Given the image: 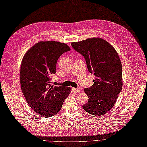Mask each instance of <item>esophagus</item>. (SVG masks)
Returning <instances> with one entry per match:
<instances>
[{
    "label": "esophagus",
    "instance_id": "esophagus-1",
    "mask_svg": "<svg viewBox=\"0 0 147 147\" xmlns=\"http://www.w3.org/2000/svg\"><path fill=\"white\" fill-rule=\"evenodd\" d=\"M74 88V90H76V92H80L81 90V88L80 87H78V88Z\"/></svg>",
    "mask_w": 147,
    "mask_h": 147
}]
</instances>
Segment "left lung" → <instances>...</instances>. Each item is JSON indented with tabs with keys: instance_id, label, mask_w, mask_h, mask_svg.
Segmentation results:
<instances>
[{
	"instance_id": "1",
	"label": "left lung",
	"mask_w": 147,
	"mask_h": 147,
	"mask_svg": "<svg viewBox=\"0 0 147 147\" xmlns=\"http://www.w3.org/2000/svg\"><path fill=\"white\" fill-rule=\"evenodd\" d=\"M84 57L89 72L95 78L91 87L85 88L88 101L82 107L95 116L109 112L122 88V65L115 49L101 38H87L71 43Z\"/></svg>"
}]
</instances>
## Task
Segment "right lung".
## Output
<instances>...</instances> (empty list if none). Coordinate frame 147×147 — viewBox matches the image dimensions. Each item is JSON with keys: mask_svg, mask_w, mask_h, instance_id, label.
Returning a JSON list of instances; mask_svg holds the SVG:
<instances>
[{"mask_svg": "<svg viewBox=\"0 0 147 147\" xmlns=\"http://www.w3.org/2000/svg\"><path fill=\"white\" fill-rule=\"evenodd\" d=\"M70 47L64 43L41 41L24 55L20 66L21 90L34 112L45 117L56 115L70 94V87L51 85L59 57Z\"/></svg>", "mask_w": 147, "mask_h": 147, "instance_id": "right-lung-1", "label": "right lung"}]
</instances>
